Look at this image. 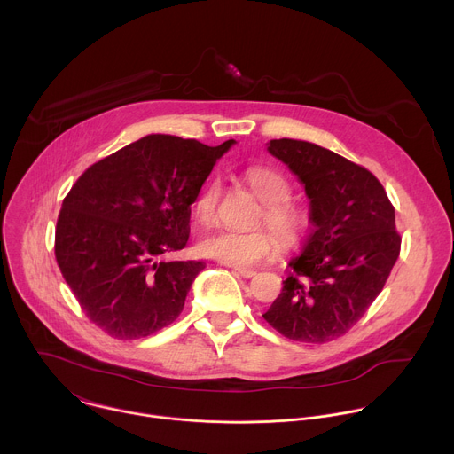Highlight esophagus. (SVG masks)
Here are the masks:
<instances>
[{"instance_id":"1","label":"esophagus","mask_w":454,"mask_h":454,"mask_svg":"<svg viewBox=\"0 0 454 454\" xmlns=\"http://www.w3.org/2000/svg\"><path fill=\"white\" fill-rule=\"evenodd\" d=\"M235 273H237V275H240L242 278H251V277H254V275H256V271H254V270H246V268H235Z\"/></svg>"}]
</instances>
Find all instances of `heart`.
<instances>
[{
	"instance_id": "1",
	"label": "heart",
	"mask_w": 454,
	"mask_h": 454,
	"mask_svg": "<svg viewBox=\"0 0 454 454\" xmlns=\"http://www.w3.org/2000/svg\"><path fill=\"white\" fill-rule=\"evenodd\" d=\"M242 181L262 203V212L258 214L256 226L266 224L286 246L296 244L309 228V214L291 198V183L277 168L271 167H247L242 172ZM221 183L210 181L200 192L192 205V214L200 224H214L217 219V208L221 201ZM201 254L215 258V261L235 266H254L277 249L275 237L266 230L251 233H237L230 230H214L205 233L198 244Z\"/></svg>"
}]
</instances>
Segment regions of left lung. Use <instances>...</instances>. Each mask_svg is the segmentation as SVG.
I'll return each instance as SVG.
<instances>
[{
    "mask_svg": "<svg viewBox=\"0 0 454 454\" xmlns=\"http://www.w3.org/2000/svg\"><path fill=\"white\" fill-rule=\"evenodd\" d=\"M268 145L305 186L312 233L262 316L293 341H333L363 317L397 262L395 208L370 170L329 149L289 138Z\"/></svg>",
    "mask_w": 454,
    "mask_h": 454,
    "instance_id": "obj_1",
    "label": "left lung"
}]
</instances>
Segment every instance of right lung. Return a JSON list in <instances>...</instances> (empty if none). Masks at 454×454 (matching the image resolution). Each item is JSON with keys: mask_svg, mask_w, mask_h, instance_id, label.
<instances>
[{"mask_svg": "<svg viewBox=\"0 0 454 454\" xmlns=\"http://www.w3.org/2000/svg\"><path fill=\"white\" fill-rule=\"evenodd\" d=\"M233 144L149 135L93 163L64 198L57 264L86 316L109 336L145 338L181 314L205 264L160 258L186 246L190 205Z\"/></svg>", "mask_w": 454, "mask_h": 454, "instance_id": "right-lung-1", "label": "right lung"}]
</instances>
